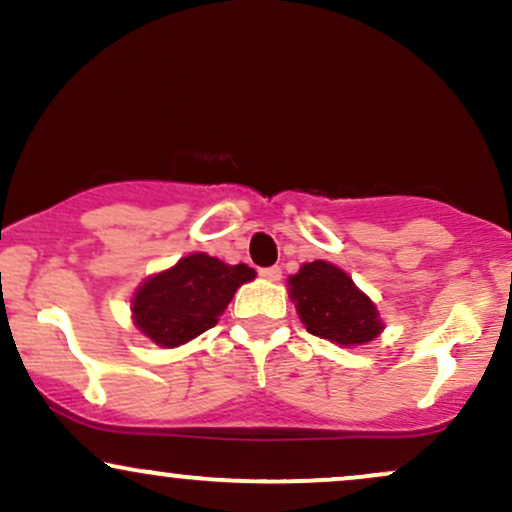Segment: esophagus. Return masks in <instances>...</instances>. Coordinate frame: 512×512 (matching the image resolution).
I'll return each instance as SVG.
<instances>
[{
	"mask_svg": "<svg viewBox=\"0 0 512 512\" xmlns=\"http://www.w3.org/2000/svg\"><path fill=\"white\" fill-rule=\"evenodd\" d=\"M260 276L267 281H279L281 279V269L279 267H262Z\"/></svg>",
	"mask_w": 512,
	"mask_h": 512,
	"instance_id": "obj_1",
	"label": "esophagus"
}]
</instances>
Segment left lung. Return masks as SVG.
<instances>
[{"label": "left lung", "mask_w": 512, "mask_h": 512, "mask_svg": "<svg viewBox=\"0 0 512 512\" xmlns=\"http://www.w3.org/2000/svg\"><path fill=\"white\" fill-rule=\"evenodd\" d=\"M289 293L305 330L327 342L358 346L383 332L375 303L330 262L303 264L298 274L289 276Z\"/></svg>", "instance_id": "obj_1"}]
</instances>
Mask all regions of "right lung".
<instances>
[{
	"mask_svg": "<svg viewBox=\"0 0 512 512\" xmlns=\"http://www.w3.org/2000/svg\"><path fill=\"white\" fill-rule=\"evenodd\" d=\"M250 279L255 269L248 264H226L192 252L139 286L132 298L134 325L151 342L173 349L211 330L233 293Z\"/></svg>",
	"mask_w": 512,
	"mask_h": 512,
	"instance_id": "obj_1",
	"label": "right lung"
}]
</instances>
